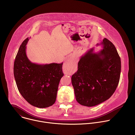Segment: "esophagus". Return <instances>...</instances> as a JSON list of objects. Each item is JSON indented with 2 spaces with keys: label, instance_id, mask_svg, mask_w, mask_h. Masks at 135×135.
Wrapping results in <instances>:
<instances>
[{
  "label": "esophagus",
  "instance_id": "1",
  "mask_svg": "<svg viewBox=\"0 0 135 135\" xmlns=\"http://www.w3.org/2000/svg\"><path fill=\"white\" fill-rule=\"evenodd\" d=\"M74 60L72 58V57H68V58L66 59V60L65 61V65L64 66V68H63L64 71H65V73L66 71V70L68 68H70L74 64Z\"/></svg>",
  "mask_w": 135,
  "mask_h": 135
}]
</instances>
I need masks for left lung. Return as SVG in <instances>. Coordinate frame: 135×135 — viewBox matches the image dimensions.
<instances>
[{
    "instance_id": "1",
    "label": "left lung",
    "mask_w": 135,
    "mask_h": 135,
    "mask_svg": "<svg viewBox=\"0 0 135 135\" xmlns=\"http://www.w3.org/2000/svg\"><path fill=\"white\" fill-rule=\"evenodd\" d=\"M99 45V51L92 47L81 56L71 76L76 99L83 106H94L108 99L119 82L121 63L116 48L106 38Z\"/></svg>"
}]
</instances>
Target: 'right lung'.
Segmentation results:
<instances>
[{
	"mask_svg": "<svg viewBox=\"0 0 135 135\" xmlns=\"http://www.w3.org/2000/svg\"><path fill=\"white\" fill-rule=\"evenodd\" d=\"M29 38L18 49L14 64V75L17 89L25 99L38 108H46L56 100L59 84L64 73L61 64H37L26 54Z\"/></svg>",
	"mask_w": 135,
	"mask_h": 135,
	"instance_id": "add662e5",
	"label": "right lung"
}]
</instances>
